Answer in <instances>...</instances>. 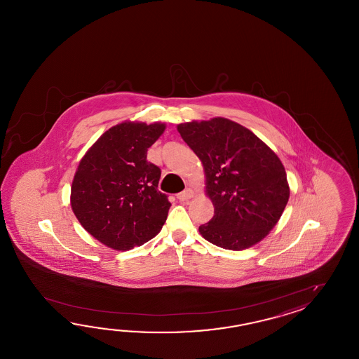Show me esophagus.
Masks as SVG:
<instances>
[{"instance_id":"34e87169","label":"esophagus","mask_w":359,"mask_h":359,"mask_svg":"<svg viewBox=\"0 0 359 359\" xmlns=\"http://www.w3.org/2000/svg\"><path fill=\"white\" fill-rule=\"evenodd\" d=\"M192 196H194L192 190H191V189H186V190L180 192V194L177 195V198H178L180 201H187V200H190Z\"/></svg>"}]
</instances>
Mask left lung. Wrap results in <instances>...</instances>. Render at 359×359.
<instances>
[{"mask_svg": "<svg viewBox=\"0 0 359 359\" xmlns=\"http://www.w3.org/2000/svg\"><path fill=\"white\" fill-rule=\"evenodd\" d=\"M203 163L214 215L198 227L209 243L229 250L258 244L281 218L290 187L280 158L252 130L226 118L177 126Z\"/></svg>", "mask_w": 359, "mask_h": 359, "instance_id": "obj_1", "label": "left lung"}]
</instances>
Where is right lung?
I'll use <instances>...</instances> for the list:
<instances>
[{
  "label": "right lung",
  "mask_w": 359,
  "mask_h": 359,
  "mask_svg": "<svg viewBox=\"0 0 359 359\" xmlns=\"http://www.w3.org/2000/svg\"><path fill=\"white\" fill-rule=\"evenodd\" d=\"M164 130V123H119L79 161L70 205L83 229L110 249L141 246L167 221L170 203L158 191L161 169L146 161Z\"/></svg>",
  "instance_id": "right-lung-1"
}]
</instances>
